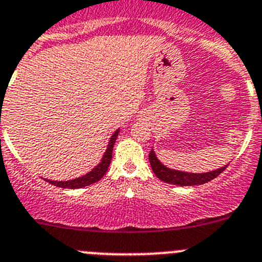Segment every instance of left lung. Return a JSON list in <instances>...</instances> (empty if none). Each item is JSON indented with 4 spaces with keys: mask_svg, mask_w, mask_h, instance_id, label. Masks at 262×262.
<instances>
[{
    "mask_svg": "<svg viewBox=\"0 0 262 262\" xmlns=\"http://www.w3.org/2000/svg\"><path fill=\"white\" fill-rule=\"evenodd\" d=\"M148 159H150L152 172L155 173L159 180H161L163 182L170 183V185H177V186H198V185L207 183L208 181L216 178L227 167V165H224V167L205 173H191L185 172V170L173 169V168L167 167L159 160L154 148L150 151Z\"/></svg>",
    "mask_w": 262,
    "mask_h": 262,
    "instance_id": "8db88e82",
    "label": "left lung"
}]
</instances>
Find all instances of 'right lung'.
I'll list each match as a JSON object with an SVG mask.
<instances>
[{"mask_svg": "<svg viewBox=\"0 0 262 262\" xmlns=\"http://www.w3.org/2000/svg\"><path fill=\"white\" fill-rule=\"evenodd\" d=\"M120 133V128L115 130V133L112 134L111 138L108 141V145H107L106 151H104L103 156H102L101 161L93 168L90 172L85 173L84 176H80V177L72 178V180H67V181H53V180H48L45 178L46 181L54 185V186L62 187V189H81V187L89 186L92 183L98 182V181L101 180L104 174H106L107 169H108L110 164H111V159H112V150H114V145L115 141H116L117 136Z\"/></svg>", "mask_w": 262, "mask_h": 262, "instance_id": "1", "label": "right lung"}]
</instances>
